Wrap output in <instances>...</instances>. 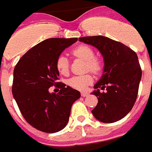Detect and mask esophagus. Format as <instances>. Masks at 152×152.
<instances>
[{
  "label": "esophagus",
  "instance_id": "obj_1",
  "mask_svg": "<svg viewBox=\"0 0 152 152\" xmlns=\"http://www.w3.org/2000/svg\"><path fill=\"white\" fill-rule=\"evenodd\" d=\"M81 95H82V96L86 97L87 96H88V93H87V92H82V93H81Z\"/></svg>",
  "mask_w": 152,
  "mask_h": 152
}]
</instances>
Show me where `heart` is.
Returning a JSON list of instances; mask_svg holds the SVG:
<instances>
[{
	"instance_id": "heart-1",
	"label": "heart",
	"mask_w": 152,
	"mask_h": 152,
	"mask_svg": "<svg viewBox=\"0 0 152 152\" xmlns=\"http://www.w3.org/2000/svg\"><path fill=\"white\" fill-rule=\"evenodd\" d=\"M74 56L82 59L86 61V69L93 73H98L101 70V64L98 59L95 57L94 51L91 47L86 45H81L77 46L71 51ZM56 68L61 75H67L69 73L68 59L64 55H60L56 59ZM93 82V77L91 75L75 76L70 78L68 85L72 88L84 90L88 85Z\"/></svg>"
}]
</instances>
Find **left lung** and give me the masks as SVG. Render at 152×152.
Masks as SVG:
<instances>
[{"label":"left lung","mask_w":152,"mask_h":152,"mask_svg":"<svg viewBox=\"0 0 152 152\" xmlns=\"http://www.w3.org/2000/svg\"><path fill=\"white\" fill-rule=\"evenodd\" d=\"M78 41L96 47L104 57V73L92 93L98 99L93 115L104 123L122 119L132 110L137 97L142 70L137 53L104 36L79 37ZM99 88H106V92L100 93Z\"/></svg>","instance_id":"1"}]
</instances>
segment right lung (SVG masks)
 Masks as SVG:
<instances>
[{"label": "right lung", "instance_id": "1", "mask_svg": "<svg viewBox=\"0 0 152 152\" xmlns=\"http://www.w3.org/2000/svg\"><path fill=\"white\" fill-rule=\"evenodd\" d=\"M77 38H49L26 52L15 66L12 94L26 122L45 133L62 130L69 121L72 104L81 96L59 80L56 59ZM60 83L58 94L48 88Z\"/></svg>", "mask_w": 152, "mask_h": 152}]
</instances>
